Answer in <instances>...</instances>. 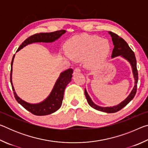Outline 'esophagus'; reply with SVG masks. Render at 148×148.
Instances as JSON below:
<instances>
[{"instance_id":"34e87169","label":"esophagus","mask_w":148,"mask_h":148,"mask_svg":"<svg viewBox=\"0 0 148 148\" xmlns=\"http://www.w3.org/2000/svg\"><path fill=\"white\" fill-rule=\"evenodd\" d=\"M80 71H81V70H80L79 68H78V67H77V68H76L74 69V74H76V73H77V72H80Z\"/></svg>"}]
</instances>
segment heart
<instances>
[{"mask_svg": "<svg viewBox=\"0 0 148 148\" xmlns=\"http://www.w3.org/2000/svg\"><path fill=\"white\" fill-rule=\"evenodd\" d=\"M66 49L69 56L76 61H82L87 56V66L93 67L106 58L110 46L106 39L95 35L83 34L72 38L67 44Z\"/></svg>", "mask_w": 148, "mask_h": 148, "instance_id": "b5f03b06", "label": "heart"}]
</instances>
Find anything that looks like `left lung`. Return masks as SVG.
Instances as JSON below:
<instances>
[{"mask_svg": "<svg viewBox=\"0 0 148 148\" xmlns=\"http://www.w3.org/2000/svg\"><path fill=\"white\" fill-rule=\"evenodd\" d=\"M110 36H112V40L113 41V44L114 45V47L113 49V51H112V57H113L121 56L123 57L125 59H126L127 61H129L130 63H131L132 69V72H133L134 79H135V86L134 87L133 89L131 91V94L123 102L120 103L119 105L113 107H101L97 106V105L95 104L92 101H91V98H90L89 95L87 94L86 89H85V95H86V99L88 104L91 106L92 108L96 109L99 111L106 112V113H115L121 110L123 108H124L127 104H129L131 102V100L134 98L135 95L136 93L137 90V84L138 80V70L136 67V59L135 57V55L132 50L131 49V47L129 46L128 44L125 42L121 37L118 36L117 34L114 33L112 32H109Z\"/></svg>", "mask_w": 148, "mask_h": 148, "instance_id": "1", "label": "left lung"}]
</instances>
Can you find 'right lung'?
Segmentation results:
<instances>
[{
	"label": "right lung",
	"instance_id": "add662e5",
	"mask_svg": "<svg viewBox=\"0 0 148 148\" xmlns=\"http://www.w3.org/2000/svg\"><path fill=\"white\" fill-rule=\"evenodd\" d=\"M66 32L65 30H60L52 32H41V33H37L32 35L27 38L21 46L17 49V51H19L20 49L23 48V47L27 46V44L33 43V42H53L59 38L62 34ZM15 55L12 58V61L11 62V72H10V82L12 85V89L14 91V95L15 98L18 103L23 106L24 108L31 112L32 114L36 115V116H46L52 114L57 111L61 107L63 99V95L64 89L68 84L71 82L72 77V73H73V70L72 69H69L64 72H62L60 75L59 77L56 82V85L53 87V90L49 96L44 101L39 104H29L28 102H25L21 100L19 97H17L16 92L14 91V88L12 85V64Z\"/></svg>",
	"mask_w": 148,
	"mask_h": 148
}]
</instances>
